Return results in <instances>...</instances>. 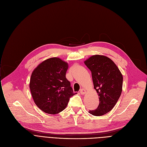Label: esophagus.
<instances>
[{"label":"esophagus","mask_w":147,"mask_h":147,"mask_svg":"<svg viewBox=\"0 0 147 147\" xmlns=\"http://www.w3.org/2000/svg\"><path fill=\"white\" fill-rule=\"evenodd\" d=\"M86 90H85V89H80V93L81 94H82V95L85 94H86Z\"/></svg>","instance_id":"1"}]
</instances>
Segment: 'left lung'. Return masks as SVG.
I'll use <instances>...</instances> for the list:
<instances>
[{"mask_svg": "<svg viewBox=\"0 0 147 147\" xmlns=\"http://www.w3.org/2000/svg\"><path fill=\"white\" fill-rule=\"evenodd\" d=\"M84 64L92 73L94 89L99 99L97 109L89 113L101 116L110 112L116 104L122 91L123 76L114 62L104 55L92 56Z\"/></svg>", "mask_w": 147, "mask_h": 147, "instance_id": "left-lung-1", "label": "left lung"}]
</instances>
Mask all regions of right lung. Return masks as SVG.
Listing matches in <instances>:
<instances>
[{
	"mask_svg": "<svg viewBox=\"0 0 147 147\" xmlns=\"http://www.w3.org/2000/svg\"><path fill=\"white\" fill-rule=\"evenodd\" d=\"M68 63L59 58L43 61L33 71L30 89L36 105L46 113L56 114L63 111L74 94L65 78Z\"/></svg>",
	"mask_w": 147,
	"mask_h": 147,
	"instance_id": "add662e5",
	"label": "right lung"
}]
</instances>
